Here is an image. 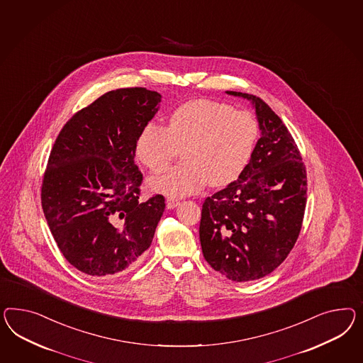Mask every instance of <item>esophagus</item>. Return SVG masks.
Returning a JSON list of instances; mask_svg holds the SVG:
<instances>
[{"label": "esophagus", "instance_id": "1", "mask_svg": "<svg viewBox=\"0 0 363 363\" xmlns=\"http://www.w3.org/2000/svg\"><path fill=\"white\" fill-rule=\"evenodd\" d=\"M178 199L176 198H173V196H169L167 198V208H174V207L178 206Z\"/></svg>", "mask_w": 363, "mask_h": 363}]
</instances>
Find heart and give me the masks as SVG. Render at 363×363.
Returning <instances> with one entry per match:
<instances>
[{
    "label": "heart",
    "instance_id": "b5f03b06",
    "mask_svg": "<svg viewBox=\"0 0 363 363\" xmlns=\"http://www.w3.org/2000/svg\"><path fill=\"white\" fill-rule=\"evenodd\" d=\"M259 138L251 112L211 99H196L177 107L169 125L147 123L136 143L138 160L155 173L165 172L181 149L185 162L150 181L156 191L189 196L210 182L225 186L243 173Z\"/></svg>",
    "mask_w": 363,
    "mask_h": 363
}]
</instances>
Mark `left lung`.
I'll return each instance as SVG.
<instances>
[{
	"label": "left lung",
	"instance_id": "left-lung-1",
	"mask_svg": "<svg viewBox=\"0 0 363 363\" xmlns=\"http://www.w3.org/2000/svg\"><path fill=\"white\" fill-rule=\"evenodd\" d=\"M252 101L262 136L248 165L202 205L199 239L207 263L233 281L271 274L286 259L301 231L306 169L292 135L262 99Z\"/></svg>",
	"mask_w": 363,
	"mask_h": 363
}]
</instances>
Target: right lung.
Returning <instances> with one entry per match:
<instances>
[{
  "label": "right lung",
  "instance_id": "right-lung-1",
  "mask_svg": "<svg viewBox=\"0 0 363 363\" xmlns=\"http://www.w3.org/2000/svg\"><path fill=\"white\" fill-rule=\"evenodd\" d=\"M160 101L144 87L109 91L69 118L50 152L42 208L60 252L83 274H123L152 245L165 198L140 201L135 156Z\"/></svg>",
  "mask_w": 363,
  "mask_h": 363
}]
</instances>
